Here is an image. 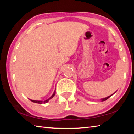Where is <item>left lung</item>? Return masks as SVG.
Here are the masks:
<instances>
[{
	"mask_svg": "<svg viewBox=\"0 0 134 134\" xmlns=\"http://www.w3.org/2000/svg\"><path fill=\"white\" fill-rule=\"evenodd\" d=\"M112 96V95H110V96H108V97H105V98H104V99H101V100H102V102H103V101H105V100H107L109 98V97H110V96Z\"/></svg>",
	"mask_w": 134,
	"mask_h": 134,
	"instance_id": "1",
	"label": "left lung"
}]
</instances>
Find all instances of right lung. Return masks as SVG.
<instances>
[{"instance_id":"right-lung-1","label":"right lung","mask_w":134,"mask_h":134,"mask_svg":"<svg viewBox=\"0 0 134 134\" xmlns=\"http://www.w3.org/2000/svg\"><path fill=\"white\" fill-rule=\"evenodd\" d=\"M55 92H54L53 94L52 95V96H51V97H49V98L48 99H47V100H45V101H38V100H31V99H30V100H31V101L32 102H34V103H40V104L45 103L48 102V101L49 100H50L51 98H53V97L54 96V95H55Z\"/></svg>"}]
</instances>
